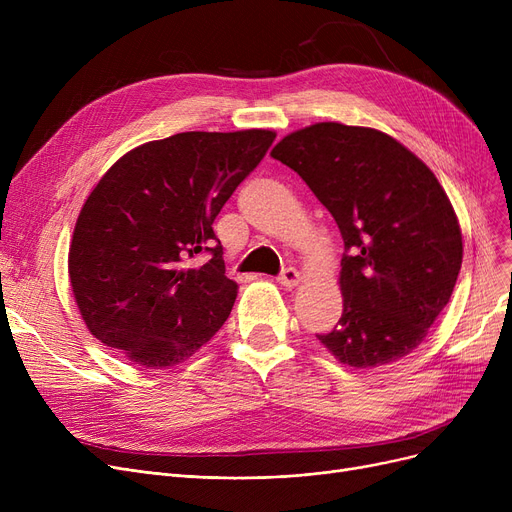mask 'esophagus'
Returning a JSON list of instances; mask_svg holds the SVG:
<instances>
[{"label": "esophagus", "instance_id": "1", "mask_svg": "<svg viewBox=\"0 0 512 512\" xmlns=\"http://www.w3.org/2000/svg\"><path fill=\"white\" fill-rule=\"evenodd\" d=\"M278 282L286 288H294V286L301 284V274L294 270V267H286V270L278 276Z\"/></svg>", "mask_w": 512, "mask_h": 512}]
</instances>
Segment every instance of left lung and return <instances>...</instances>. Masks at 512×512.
I'll return each instance as SVG.
<instances>
[{
  "label": "left lung",
  "mask_w": 512,
  "mask_h": 512,
  "mask_svg": "<svg viewBox=\"0 0 512 512\" xmlns=\"http://www.w3.org/2000/svg\"><path fill=\"white\" fill-rule=\"evenodd\" d=\"M272 157L297 172L336 220L342 317L317 336L357 369L405 359L448 305L463 234L436 174L390 134L340 122L294 130Z\"/></svg>",
  "instance_id": "obj_1"
}]
</instances>
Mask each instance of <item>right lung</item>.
I'll return each instance as SVG.
<instances>
[{"label": "right lung", "instance_id": "right-lung-1", "mask_svg": "<svg viewBox=\"0 0 512 512\" xmlns=\"http://www.w3.org/2000/svg\"><path fill=\"white\" fill-rule=\"evenodd\" d=\"M274 130L178 132L124 153L87 197L68 276L89 332L145 369L191 359L228 319L215 215L263 159ZM209 252L201 266L192 259Z\"/></svg>", "mask_w": 512, "mask_h": 512}]
</instances>
